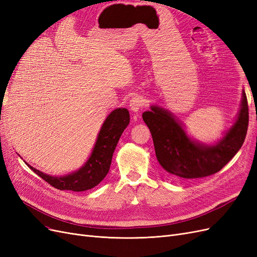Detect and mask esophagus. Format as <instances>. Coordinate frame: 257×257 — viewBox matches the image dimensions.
<instances>
[{"mask_svg":"<svg viewBox=\"0 0 257 257\" xmlns=\"http://www.w3.org/2000/svg\"><path fill=\"white\" fill-rule=\"evenodd\" d=\"M146 105V100L141 95H134L130 100V108L133 112H138Z\"/></svg>","mask_w":257,"mask_h":257,"instance_id":"esophagus-1","label":"esophagus"}]
</instances>
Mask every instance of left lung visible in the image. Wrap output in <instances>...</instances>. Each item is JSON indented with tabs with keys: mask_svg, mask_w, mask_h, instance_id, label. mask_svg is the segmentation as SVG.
Here are the masks:
<instances>
[{
	"mask_svg": "<svg viewBox=\"0 0 257 257\" xmlns=\"http://www.w3.org/2000/svg\"><path fill=\"white\" fill-rule=\"evenodd\" d=\"M152 134L156 158L164 170L175 178L199 179L220 171L239 151L249 124V107L244 91L238 117L223 138L207 146L190 139L170 111L159 106L143 113Z\"/></svg>",
	"mask_w": 257,
	"mask_h": 257,
	"instance_id": "obj_1",
	"label": "left lung"
}]
</instances>
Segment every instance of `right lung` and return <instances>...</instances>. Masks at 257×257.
I'll use <instances>...</instances> for the list:
<instances>
[{"label":"right lung","instance_id":"obj_1","mask_svg":"<svg viewBox=\"0 0 257 257\" xmlns=\"http://www.w3.org/2000/svg\"><path fill=\"white\" fill-rule=\"evenodd\" d=\"M128 123L130 112L126 108L112 110L103 123L91 155L86 164L73 173L65 176H52L35 169L29 164L26 165L41 179L59 190L85 191L91 189L100 184L108 173L113 151Z\"/></svg>","mask_w":257,"mask_h":257}]
</instances>
